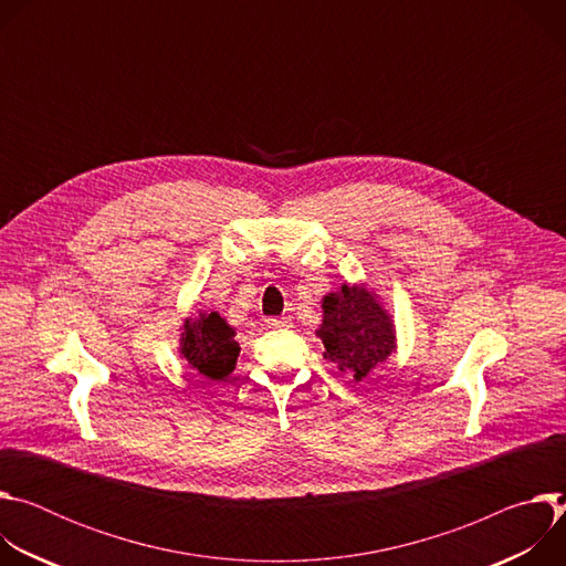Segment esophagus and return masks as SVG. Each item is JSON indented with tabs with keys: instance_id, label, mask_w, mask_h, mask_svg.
Masks as SVG:
<instances>
[{
	"instance_id": "34e87169",
	"label": "esophagus",
	"mask_w": 566,
	"mask_h": 566,
	"mask_svg": "<svg viewBox=\"0 0 566 566\" xmlns=\"http://www.w3.org/2000/svg\"><path fill=\"white\" fill-rule=\"evenodd\" d=\"M264 322H266L269 329H286V327H291V322L286 317H266Z\"/></svg>"
}]
</instances>
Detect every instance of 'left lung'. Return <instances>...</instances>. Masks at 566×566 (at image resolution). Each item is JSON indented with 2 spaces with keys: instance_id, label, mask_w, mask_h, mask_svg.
Masks as SVG:
<instances>
[{
  "instance_id": "8db88e82",
  "label": "left lung",
  "mask_w": 566,
  "mask_h": 566,
  "mask_svg": "<svg viewBox=\"0 0 566 566\" xmlns=\"http://www.w3.org/2000/svg\"><path fill=\"white\" fill-rule=\"evenodd\" d=\"M317 336L325 358L356 382L385 363L396 349L394 319L376 293L358 284H343L322 297V325Z\"/></svg>"
}]
</instances>
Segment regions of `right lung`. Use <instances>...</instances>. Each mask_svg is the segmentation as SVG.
<instances>
[{
    "label": "right lung",
    "mask_w": 566,
    "mask_h": 566,
    "mask_svg": "<svg viewBox=\"0 0 566 566\" xmlns=\"http://www.w3.org/2000/svg\"><path fill=\"white\" fill-rule=\"evenodd\" d=\"M181 329L179 352L192 369L210 380H221L234 369L239 356L234 329L217 311L188 317Z\"/></svg>",
    "instance_id": "right-lung-1"
}]
</instances>
